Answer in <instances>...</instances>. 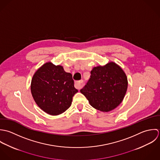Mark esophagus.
<instances>
[{
    "label": "esophagus",
    "instance_id": "esophagus-1",
    "mask_svg": "<svg viewBox=\"0 0 160 160\" xmlns=\"http://www.w3.org/2000/svg\"><path fill=\"white\" fill-rule=\"evenodd\" d=\"M75 87L78 90H80L82 88V87H83V80L76 81L75 82Z\"/></svg>",
    "mask_w": 160,
    "mask_h": 160
}]
</instances>
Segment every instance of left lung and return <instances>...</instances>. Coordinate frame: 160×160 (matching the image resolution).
Wrapping results in <instances>:
<instances>
[{
	"instance_id": "8db88e82",
	"label": "left lung",
	"mask_w": 160,
	"mask_h": 160,
	"mask_svg": "<svg viewBox=\"0 0 160 160\" xmlns=\"http://www.w3.org/2000/svg\"><path fill=\"white\" fill-rule=\"evenodd\" d=\"M128 86V78L124 70L115 62H110L92 69L90 78L80 92L95 109L109 112L121 103Z\"/></svg>"
}]
</instances>
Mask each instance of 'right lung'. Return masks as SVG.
I'll return each instance as SVG.
<instances>
[{
	"instance_id": "1",
	"label": "right lung",
	"mask_w": 160,
	"mask_h": 160,
	"mask_svg": "<svg viewBox=\"0 0 160 160\" xmlns=\"http://www.w3.org/2000/svg\"><path fill=\"white\" fill-rule=\"evenodd\" d=\"M31 92L37 105L52 116L59 115L71 106L72 98L78 92L70 73L61 65L51 62L39 67L32 76Z\"/></svg>"
}]
</instances>
